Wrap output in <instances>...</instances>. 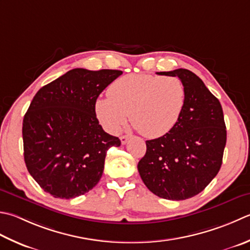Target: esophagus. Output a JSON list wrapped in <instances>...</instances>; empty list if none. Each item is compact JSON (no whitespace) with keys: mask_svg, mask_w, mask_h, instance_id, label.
I'll use <instances>...</instances> for the list:
<instances>
[{"mask_svg":"<svg viewBox=\"0 0 250 250\" xmlns=\"http://www.w3.org/2000/svg\"><path fill=\"white\" fill-rule=\"evenodd\" d=\"M129 139H130V136L129 135H121L120 136V141H121V144H126V142L129 141Z\"/></svg>","mask_w":250,"mask_h":250,"instance_id":"obj_1","label":"esophagus"}]
</instances>
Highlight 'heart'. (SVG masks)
<instances>
[{
	"mask_svg": "<svg viewBox=\"0 0 250 250\" xmlns=\"http://www.w3.org/2000/svg\"><path fill=\"white\" fill-rule=\"evenodd\" d=\"M187 101L184 84L175 77L132 73L108 87V96L95 101V114L111 133L131 122L141 134L155 139L177 125Z\"/></svg>",
	"mask_w": 250,
	"mask_h": 250,
	"instance_id": "heart-1",
	"label": "heart"
}]
</instances>
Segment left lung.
Segmentation results:
<instances>
[{
    "label": "left lung",
    "instance_id": "1",
    "mask_svg": "<svg viewBox=\"0 0 250 250\" xmlns=\"http://www.w3.org/2000/svg\"><path fill=\"white\" fill-rule=\"evenodd\" d=\"M157 73L178 77L187 91V101L172 130L146 141V154L138 169L151 193L184 200L204 190L221 168L227 143L223 110L194 72L180 68Z\"/></svg>",
    "mask_w": 250,
    "mask_h": 250
}]
</instances>
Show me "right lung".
<instances>
[{
  "label": "right lung",
  "mask_w": 250,
  "mask_h": 250,
  "mask_svg": "<svg viewBox=\"0 0 250 250\" xmlns=\"http://www.w3.org/2000/svg\"><path fill=\"white\" fill-rule=\"evenodd\" d=\"M121 70L76 68L37 92L23 117L26 167L55 198L89 192L104 170L106 153L121 142L103 130L95 101Z\"/></svg>",
  "instance_id": "add662e5"
}]
</instances>
